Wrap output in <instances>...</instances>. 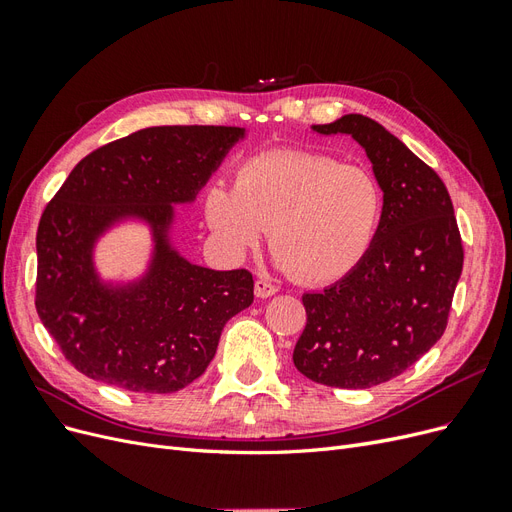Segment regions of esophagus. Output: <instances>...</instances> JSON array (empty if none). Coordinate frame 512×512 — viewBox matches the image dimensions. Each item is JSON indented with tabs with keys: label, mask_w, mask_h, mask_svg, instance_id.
<instances>
[{
	"label": "esophagus",
	"mask_w": 512,
	"mask_h": 512,
	"mask_svg": "<svg viewBox=\"0 0 512 512\" xmlns=\"http://www.w3.org/2000/svg\"><path fill=\"white\" fill-rule=\"evenodd\" d=\"M254 292H256L258 299H269V297H273V294L277 292V286L267 282V280H256L254 282Z\"/></svg>",
	"instance_id": "esophagus-1"
}]
</instances>
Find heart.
<instances>
[{
  "instance_id": "heart-1",
  "label": "heart",
  "mask_w": 512,
  "mask_h": 512,
  "mask_svg": "<svg viewBox=\"0 0 512 512\" xmlns=\"http://www.w3.org/2000/svg\"><path fill=\"white\" fill-rule=\"evenodd\" d=\"M384 194L363 166L309 151L262 153L239 166L235 190L215 185L205 218L235 254L256 250L271 228L277 262L305 284L342 280L367 256Z\"/></svg>"
}]
</instances>
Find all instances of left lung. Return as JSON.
Segmentation results:
<instances>
[{
	"label": "left lung",
	"mask_w": 512,
	"mask_h": 512,
	"mask_svg": "<svg viewBox=\"0 0 512 512\" xmlns=\"http://www.w3.org/2000/svg\"><path fill=\"white\" fill-rule=\"evenodd\" d=\"M314 130L350 134L365 149L384 209L361 265L303 294L307 324L292 361L318 384L369 389L404 374L442 337L463 269L461 235L436 170L378 121L352 113Z\"/></svg>",
	"instance_id": "8db88e82"
}]
</instances>
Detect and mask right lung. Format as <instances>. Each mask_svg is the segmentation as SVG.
I'll list each match as a JSON object with an SVG mask.
<instances>
[{"label":"right lung","mask_w":512,"mask_h":512,"mask_svg":"<svg viewBox=\"0 0 512 512\" xmlns=\"http://www.w3.org/2000/svg\"><path fill=\"white\" fill-rule=\"evenodd\" d=\"M243 128L158 126L91 151L44 207L36 235V312L66 361L132 393H175L205 374L224 324L250 307L247 269L192 265L168 243L173 205L192 203ZM141 217L157 250L141 283L99 282L93 243Z\"/></svg>","instance_id":"1"}]
</instances>
